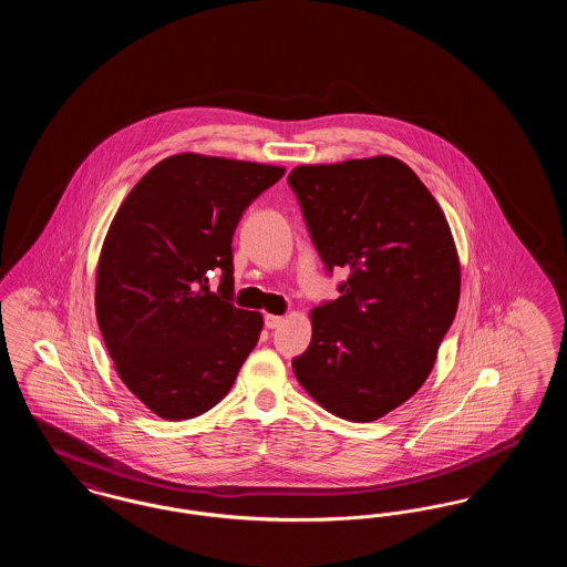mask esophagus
I'll return each instance as SVG.
<instances>
[{
	"instance_id": "esophagus-1",
	"label": "esophagus",
	"mask_w": 567,
	"mask_h": 567,
	"mask_svg": "<svg viewBox=\"0 0 567 567\" xmlns=\"http://www.w3.org/2000/svg\"><path fill=\"white\" fill-rule=\"evenodd\" d=\"M282 321H285L282 317H276V315H268V317H266V327H268V329H276V327H280V324H282Z\"/></svg>"
}]
</instances>
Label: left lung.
I'll return each instance as SVG.
<instances>
[{
	"instance_id": "obj_1",
	"label": "left lung",
	"mask_w": 567,
	"mask_h": 567,
	"mask_svg": "<svg viewBox=\"0 0 567 567\" xmlns=\"http://www.w3.org/2000/svg\"><path fill=\"white\" fill-rule=\"evenodd\" d=\"M327 271L349 270L317 306L312 340L293 359L327 412L368 423L427 380L457 315L461 270L449 220L395 157L297 165L287 178Z\"/></svg>"
}]
</instances>
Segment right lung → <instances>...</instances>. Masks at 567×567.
Instances as JSON below:
<instances>
[{
    "mask_svg": "<svg viewBox=\"0 0 567 567\" xmlns=\"http://www.w3.org/2000/svg\"><path fill=\"white\" fill-rule=\"evenodd\" d=\"M285 167L181 153L148 169L110 223L95 315L125 386L167 421L218 404L264 317L234 306V231ZM221 274L219 291L209 278Z\"/></svg>",
    "mask_w": 567,
    "mask_h": 567,
    "instance_id": "add662e5",
    "label": "right lung"
}]
</instances>
